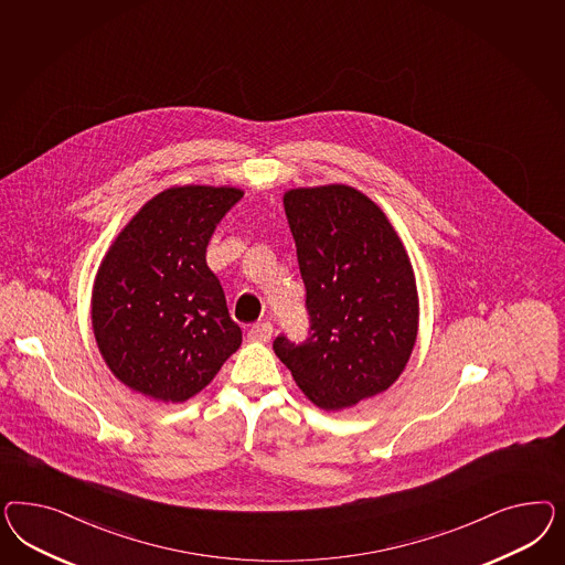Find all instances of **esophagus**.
<instances>
[{
  "label": "esophagus",
  "mask_w": 565,
  "mask_h": 565,
  "mask_svg": "<svg viewBox=\"0 0 565 565\" xmlns=\"http://www.w3.org/2000/svg\"><path fill=\"white\" fill-rule=\"evenodd\" d=\"M271 333H274V326H271L269 321H263V323L250 327L248 338H250L253 342H269V340H271Z\"/></svg>",
  "instance_id": "esophagus-1"
}]
</instances>
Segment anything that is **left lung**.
I'll return each mask as SVG.
<instances>
[{
	"label": "left lung",
	"instance_id": "obj_1",
	"mask_svg": "<svg viewBox=\"0 0 565 565\" xmlns=\"http://www.w3.org/2000/svg\"><path fill=\"white\" fill-rule=\"evenodd\" d=\"M284 209L307 288L308 338L275 354L308 399L342 411L394 385L418 331L411 258L379 206L352 186L294 189Z\"/></svg>",
	"mask_w": 565,
	"mask_h": 565
}]
</instances>
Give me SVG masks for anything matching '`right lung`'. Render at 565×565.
<instances>
[{"instance_id":"obj_1","label":"right lung","mask_w":565,"mask_h":565,"mask_svg":"<svg viewBox=\"0 0 565 565\" xmlns=\"http://www.w3.org/2000/svg\"><path fill=\"white\" fill-rule=\"evenodd\" d=\"M230 186H173L120 232L95 277L90 317L105 364L157 402H186L242 343L206 246L242 199Z\"/></svg>"}]
</instances>
